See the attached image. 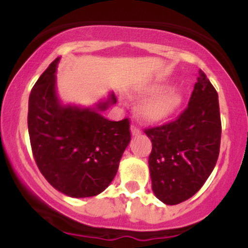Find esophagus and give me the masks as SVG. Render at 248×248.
<instances>
[{
	"instance_id": "obj_1",
	"label": "esophagus",
	"mask_w": 248,
	"mask_h": 248,
	"mask_svg": "<svg viewBox=\"0 0 248 248\" xmlns=\"http://www.w3.org/2000/svg\"><path fill=\"white\" fill-rule=\"evenodd\" d=\"M130 130H131V134H133V135H139L140 133H141V130H140L139 126L135 125V124H131Z\"/></svg>"
}]
</instances>
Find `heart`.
I'll list each match as a JSON object with an SVG mask.
<instances>
[{
  "mask_svg": "<svg viewBox=\"0 0 248 248\" xmlns=\"http://www.w3.org/2000/svg\"><path fill=\"white\" fill-rule=\"evenodd\" d=\"M141 97L153 95L141 104L140 115L149 122H160L170 118L180 108L183 95L177 89L169 88L163 82H154L138 89Z\"/></svg>",
  "mask_w": 248,
  "mask_h": 248,
  "instance_id": "heart-1",
  "label": "heart"
}]
</instances>
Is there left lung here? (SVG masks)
<instances>
[{
  "label": "left lung",
  "instance_id": "left-lung-1",
  "mask_svg": "<svg viewBox=\"0 0 248 248\" xmlns=\"http://www.w3.org/2000/svg\"><path fill=\"white\" fill-rule=\"evenodd\" d=\"M145 133L153 144L149 169L155 196L166 205L194 196L217 163L221 143L217 92L201 69L187 108Z\"/></svg>",
  "mask_w": 248,
  "mask_h": 248
}]
</instances>
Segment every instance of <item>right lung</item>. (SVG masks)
<instances>
[{
    "mask_svg": "<svg viewBox=\"0 0 248 248\" xmlns=\"http://www.w3.org/2000/svg\"><path fill=\"white\" fill-rule=\"evenodd\" d=\"M58 62L56 58L48 65L31 91V148L39 171L54 189L71 198H92L117 175L130 143V122H110L98 113L117 103L114 94L97 109L63 107L56 94Z\"/></svg>",
    "mask_w": 248,
    "mask_h": 248,
    "instance_id": "add662e5",
    "label": "right lung"
}]
</instances>
